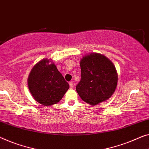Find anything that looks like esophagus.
Instances as JSON below:
<instances>
[{"mask_svg":"<svg viewBox=\"0 0 149 149\" xmlns=\"http://www.w3.org/2000/svg\"><path fill=\"white\" fill-rule=\"evenodd\" d=\"M69 86H70V89H72V87H73V83H72V82H70V83H69Z\"/></svg>","mask_w":149,"mask_h":149,"instance_id":"1","label":"esophagus"}]
</instances>
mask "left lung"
Wrapping results in <instances>:
<instances>
[{"mask_svg": "<svg viewBox=\"0 0 149 149\" xmlns=\"http://www.w3.org/2000/svg\"><path fill=\"white\" fill-rule=\"evenodd\" d=\"M81 79L76 87L85 102L95 105L110 98L118 84L115 66L101 54L91 53L80 62Z\"/></svg>", "mask_w": 149, "mask_h": 149, "instance_id": "8db88e82", "label": "left lung"}]
</instances>
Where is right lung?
Returning a JSON list of instances; mask_svg holds the SVG:
<instances>
[{
    "label": "right lung",
    "mask_w": 149,
    "mask_h": 149,
    "mask_svg": "<svg viewBox=\"0 0 149 149\" xmlns=\"http://www.w3.org/2000/svg\"><path fill=\"white\" fill-rule=\"evenodd\" d=\"M51 60L43 59L32 68L28 77L31 95L41 104L49 106L58 103L69 89V85Z\"/></svg>",
    "instance_id": "obj_1"
}]
</instances>
